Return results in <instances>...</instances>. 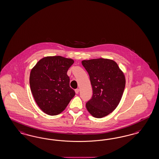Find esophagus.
I'll use <instances>...</instances> for the list:
<instances>
[{"label":"esophagus","mask_w":159,"mask_h":159,"mask_svg":"<svg viewBox=\"0 0 159 159\" xmlns=\"http://www.w3.org/2000/svg\"><path fill=\"white\" fill-rule=\"evenodd\" d=\"M75 92L76 94H78L79 92V89H76V90H75Z\"/></svg>","instance_id":"1"}]
</instances>
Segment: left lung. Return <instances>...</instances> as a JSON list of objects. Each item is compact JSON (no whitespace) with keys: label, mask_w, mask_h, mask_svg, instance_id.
I'll use <instances>...</instances> for the list:
<instances>
[{"label":"left lung","mask_w":159,"mask_h":159,"mask_svg":"<svg viewBox=\"0 0 159 159\" xmlns=\"http://www.w3.org/2000/svg\"><path fill=\"white\" fill-rule=\"evenodd\" d=\"M90 77L93 95L86 104L88 111L96 118L109 115L120 101L126 79L115 61L107 59L83 60Z\"/></svg>","instance_id":"1"}]
</instances>
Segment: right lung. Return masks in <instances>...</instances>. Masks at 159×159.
Listing matches in <instances>:
<instances>
[{"mask_svg":"<svg viewBox=\"0 0 159 159\" xmlns=\"http://www.w3.org/2000/svg\"><path fill=\"white\" fill-rule=\"evenodd\" d=\"M74 60L60 56L40 59L32 69L29 83L35 102L44 113L57 115L66 109L75 92L67 72Z\"/></svg>","mask_w":159,"mask_h":159,"instance_id":"right-lung-1","label":"right lung"}]
</instances>
